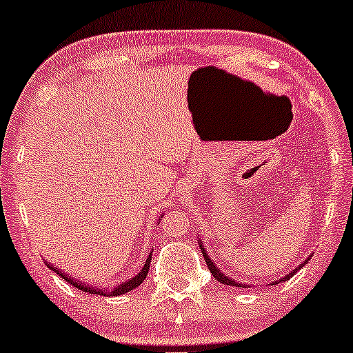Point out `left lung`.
Here are the masks:
<instances>
[{
    "mask_svg": "<svg viewBox=\"0 0 353 353\" xmlns=\"http://www.w3.org/2000/svg\"><path fill=\"white\" fill-rule=\"evenodd\" d=\"M198 245H199V248H201V253H203V256H204V259H205V264H208V269H209V271H210V274H212V276L217 279V281H219V282H222V283H223V285H232V287H245V288H246V287H250V285H246V283H241V282H235V281H233V279H232V277H228V276H225V274H223V272L221 271V269H219V268L216 266V263H214V261L209 258L208 251H205V248H204V245H203V241H201V240H199V238H198ZM310 259H311V254L308 256V258H306V259L303 261V263H301V264H299V266H296V268L294 269V271H290V272H288V274H285V276H283V277H281V279H279V281H274V282H271V283H272V285H276V283H281V282H283V281H287V279H290L292 276H294V274H296V271H300V269H301V268H303V266H305V264H306V263H308V261H310Z\"/></svg>",
    "mask_w": 353,
    "mask_h": 353,
    "instance_id": "obj_1",
    "label": "left lung"
}]
</instances>
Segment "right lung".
<instances>
[{
    "instance_id": "obj_1",
    "label": "right lung",
    "mask_w": 353,
    "mask_h": 353,
    "mask_svg": "<svg viewBox=\"0 0 353 353\" xmlns=\"http://www.w3.org/2000/svg\"><path fill=\"white\" fill-rule=\"evenodd\" d=\"M162 221V216H160V219L157 221V223ZM150 259H152V253H149L148 259H145V264L143 266V269H141L139 274H136L134 277L128 279V281L118 283V285L115 288H102V287H95V285H87L85 282H81L77 281V279H74L72 276H70V274H66L65 271H61V269L54 268L53 264L50 263H45L47 264L48 269H52L53 272H57L59 277H63L68 283H71V285H74L77 290H82V292H89V294H95V295H108V296H115V295H123L126 294V292H131L132 288L139 287L141 283H143V281L145 277H148V272H149V266H150Z\"/></svg>"
}]
</instances>
